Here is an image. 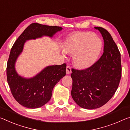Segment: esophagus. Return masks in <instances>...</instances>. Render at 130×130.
I'll return each instance as SVG.
<instances>
[{"label":"esophagus","mask_w":130,"mask_h":130,"mask_svg":"<svg viewBox=\"0 0 130 130\" xmlns=\"http://www.w3.org/2000/svg\"><path fill=\"white\" fill-rule=\"evenodd\" d=\"M71 72H72V71H71V67H69V66H67V68H66V73H67V75H69Z\"/></svg>","instance_id":"34e87169"}]
</instances>
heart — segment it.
<instances>
[{
	"label": "heart",
	"mask_w": 130,
	"mask_h": 130,
	"mask_svg": "<svg viewBox=\"0 0 130 130\" xmlns=\"http://www.w3.org/2000/svg\"><path fill=\"white\" fill-rule=\"evenodd\" d=\"M102 42L94 33H77L66 41L64 50L67 53H75L73 61L76 67L85 69L95 62L102 48Z\"/></svg>",
	"instance_id": "heart-1"
}]
</instances>
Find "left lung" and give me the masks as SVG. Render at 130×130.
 I'll return each instance as SVG.
<instances>
[{
	"mask_svg": "<svg viewBox=\"0 0 130 130\" xmlns=\"http://www.w3.org/2000/svg\"><path fill=\"white\" fill-rule=\"evenodd\" d=\"M104 41V53L91 67L84 70L72 69L75 102L82 108L94 109L106 104L118 88L121 76L120 53L105 29L94 27Z\"/></svg>",
	"mask_w": 130,
	"mask_h": 130,
	"instance_id": "1",
	"label": "left lung"
}]
</instances>
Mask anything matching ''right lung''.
<instances>
[{
	"mask_svg": "<svg viewBox=\"0 0 130 130\" xmlns=\"http://www.w3.org/2000/svg\"><path fill=\"white\" fill-rule=\"evenodd\" d=\"M62 28L33 23L28 26L13 44L7 63V79L11 94L20 105L35 109L42 106L50 100L53 88L66 75V63L48 66L32 78L20 76L15 69L17 58L23 50L26 40L42 38H52Z\"/></svg>",
	"mask_w": 130,
	"mask_h": 130,
	"instance_id": "add662e5",
	"label": "right lung"
}]
</instances>
